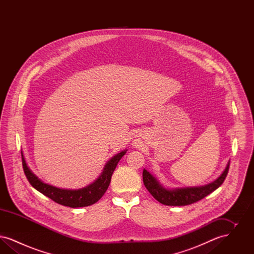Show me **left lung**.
Returning a JSON list of instances; mask_svg holds the SVG:
<instances>
[{"label": "left lung", "mask_w": 254, "mask_h": 254, "mask_svg": "<svg viewBox=\"0 0 254 254\" xmlns=\"http://www.w3.org/2000/svg\"><path fill=\"white\" fill-rule=\"evenodd\" d=\"M230 162L227 164L225 170L216 180L199 187H186L168 189L165 188L157 178L149 171L144 169L143 181L146 190L149 191L158 202L166 205H187L205 198L206 195L211 193L225 181L229 172Z\"/></svg>", "instance_id": "8db88e82"}]
</instances>
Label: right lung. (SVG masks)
Masks as SVG:
<instances>
[{
	"label": "right lung",
	"mask_w": 254,
	"mask_h": 254,
	"mask_svg": "<svg viewBox=\"0 0 254 254\" xmlns=\"http://www.w3.org/2000/svg\"><path fill=\"white\" fill-rule=\"evenodd\" d=\"M127 149H125L118 154L114 155L105 165V168L103 169L101 175L95 181L89 184L85 188L78 190L60 189L42 181L32 172V170L28 168L24 154L22 155V160L24 174L27 180L39 192L46 195L47 197H49L51 200L60 205L69 207H82L93 205L102 198V196L105 194L109 188L114 169H116V166L118 165L121 158L127 153Z\"/></svg>",
	"instance_id": "right-lung-1"
}]
</instances>
